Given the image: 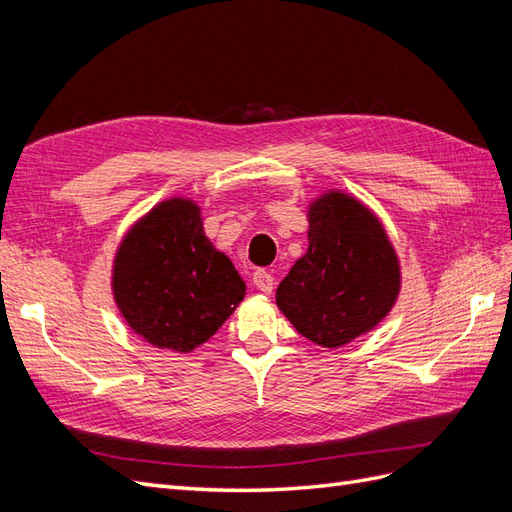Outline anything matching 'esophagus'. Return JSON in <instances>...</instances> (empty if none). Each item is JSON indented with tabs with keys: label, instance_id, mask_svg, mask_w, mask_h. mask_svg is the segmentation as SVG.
Returning a JSON list of instances; mask_svg holds the SVG:
<instances>
[{
	"label": "esophagus",
	"instance_id": "obj_1",
	"mask_svg": "<svg viewBox=\"0 0 512 512\" xmlns=\"http://www.w3.org/2000/svg\"><path fill=\"white\" fill-rule=\"evenodd\" d=\"M252 282L260 292H265V294L273 292V275L265 269H256L252 275Z\"/></svg>",
	"mask_w": 512,
	"mask_h": 512
}]
</instances>
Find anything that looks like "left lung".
Instances as JSON below:
<instances>
[{
  "label": "left lung",
  "mask_w": 512,
  "mask_h": 512,
  "mask_svg": "<svg viewBox=\"0 0 512 512\" xmlns=\"http://www.w3.org/2000/svg\"><path fill=\"white\" fill-rule=\"evenodd\" d=\"M307 237V254L277 286L275 301L309 342L339 348L391 312L397 256L376 215L339 192L309 209Z\"/></svg>",
  "instance_id": "obj_1"
}]
</instances>
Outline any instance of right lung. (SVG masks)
I'll return each mask as SVG.
<instances>
[{"label":"right lung","instance_id":"add662e5","mask_svg":"<svg viewBox=\"0 0 512 512\" xmlns=\"http://www.w3.org/2000/svg\"><path fill=\"white\" fill-rule=\"evenodd\" d=\"M113 290L132 331L177 352L205 344L245 297L232 262L205 237L198 207L183 198L166 200L128 232Z\"/></svg>","mask_w":512,"mask_h":512}]
</instances>
